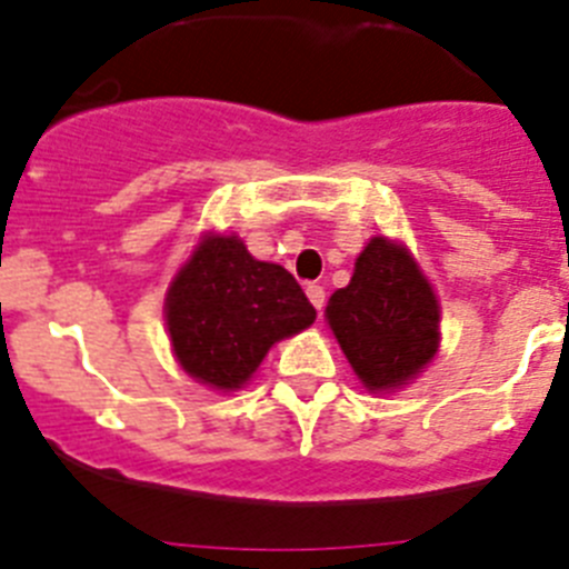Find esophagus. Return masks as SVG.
<instances>
[{
  "mask_svg": "<svg viewBox=\"0 0 569 569\" xmlns=\"http://www.w3.org/2000/svg\"><path fill=\"white\" fill-rule=\"evenodd\" d=\"M308 299L313 301V308L321 313V308H325V288L321 284H308Z\"/></svg>",
  "mask_w": 569,
  "mask_h": 569,
  "instance_id": "34e87169",
  "label": "esophagus"
}]
</instances>
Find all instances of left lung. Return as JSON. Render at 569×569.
Segmentation results:
<instances>
[{
  "label": "left lung",
  "mask_w": 569,
  "mask_h": 569,
  "mask_svg": "<svg viewBox=\"0 0 569 569\" xmlns=\"http://www.w3.org/2000/svg\"><path fill=\"white\" fill-rule=\"evenodd\" d=\"M325 316L370 393L399 390L439 350V299L410 250L385 236L367 241Z\"/></svg>",
  "instance_id": "obj_1"
}]
</instances>
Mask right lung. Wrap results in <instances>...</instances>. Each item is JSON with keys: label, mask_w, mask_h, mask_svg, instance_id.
<instances>
[{"label": "right lung", "mask_w": 569, "mask_h": 569, "mask_svg": "<svg viewBox=\"0 0 569 569\" xmlns=\"http://www.w3.org/2000/svg\"><path fill=\"white\" fill-rule=\"evenodd\" d=\"M173 353L188 376L239 390L276 341L316 319L299 281L248 253L239 236H204L164 299Z\"/></svg>", "instance_id": "add662e5"}]
</instances>
